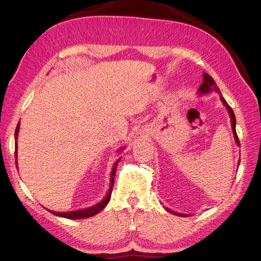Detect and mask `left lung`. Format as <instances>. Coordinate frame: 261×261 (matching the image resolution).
<instances>
[{
  "label": "left lung",
  "instance_id": "8db88e82",
  "mask_svg": "<svg viewBox=\"0 0 261 261\" xmlns=\"http://www.w3.org/2000/svg\"><path fill=\"white\" fill-rule=\"evenodd\" d=\"M211 91H215V92L219 93L221 101H222V103H223L224 107L227 109L228 115H230V117H231V125H232L233 135H234L236 144H238V146H240V140H239L238 134H236V129H235L236 120H235V115H234L233 110H232V108H231L230 106L227 105V102L225 101V99L222 97V94H221V91H220V89H219V87L217 86L216 82L213 81V78H212L210 75H208L207 73H203V82H202V84H201L200 87H199L198 92H199V94H206V93H209V92H211ZM240 162H241V161H239V165H240ZM165 209H167V211H169L170 213H172V215H176V216H178V217H188V216H189V215H183V213L175 212V211H173V210H171V209H169V208H165Z\"/></svg>",
  "mask_w": 261,
  "mask_h": 261
}]
</instances>
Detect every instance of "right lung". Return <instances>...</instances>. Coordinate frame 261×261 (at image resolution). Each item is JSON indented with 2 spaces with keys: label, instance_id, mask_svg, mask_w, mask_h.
Returning <instances> with one entry per match:
<instances>
[{
  "label": "right lung",
  "instance_id": "obj_1",
  "mask_svg": "<svg viewBox=\"0 0 261 261\" xmlns=\"http://www.w3.org/2000/svg\"><path fill=\"white\" fill-rule=\"evenodd\" d=\"M19 122L17 124L16 130H15V158L17 159V136H18V132H19ZM124 150V147H121V149H118L117 151L120 152ZM121 158H118L116 160V162L114 163L113 168H112V172H111V176H110V188L109 192L106 195V197L103 198V200H101L100 202H98L97 204H94L92 207L89 208H85V209H81V210H75V211H68V212H55V211H51L49 210L51 213H53L54 216L58 217H62V218H66V219H70V220H76V219H86V218H90L92 216H96L97 213H99L102 209H105V207L108 204V202L110 201V198H111V193H112V187L114 185V176L116 173V168H117V163L120 162Z\"/></svg>",
  "mask_w": 261,
  "mask_h": 261
}]
</instances>
